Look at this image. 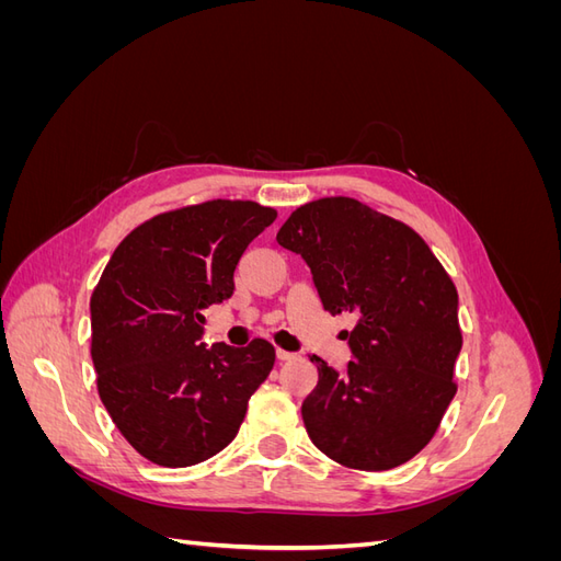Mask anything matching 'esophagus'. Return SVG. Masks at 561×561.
<instances>
[{"instance_id": "obj_1", "label": "esophagus", "mask_w": 561, "mask_h": 561, "mask_svg": "<svg viewBox=\"0 0 561 561\" xmlns=\"http://www.w3.org/2000/svg\"><path fill=\"white\" fill-rule=\"evenodd\" d=\"M276 358H278L280 363H287V360H297L299 355H297V353H290V351H285V348H278V351H276Z\"/></svg>"}]
</instances>
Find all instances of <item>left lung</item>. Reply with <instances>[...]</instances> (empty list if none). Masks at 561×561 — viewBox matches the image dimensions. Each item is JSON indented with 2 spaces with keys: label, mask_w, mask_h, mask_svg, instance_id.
I'll list each match as a JSON object with an SVG mask.
<instances>
[{
  "label": "left lung",
  "mask_w": 561,
  "mask_h": 561,
  "mask_svg": "<svg viewBox=\"0 0 561 561\" xmlns=\"http://www.w3.org/2000/svg\"><path fill=\"white\" fill-rule=\"evenodd\" d=\"M309 264L322 309L355 313L353 360L339 375L311 355L301 404L311 443L355 470H390L426 447L451 398L463 336L458 293L421 236L348 196L299 206L276 236Z\"/></svg>",
  "instance_id": "8db88e82"
}]
</instances>
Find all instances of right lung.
Listing matches in <instances>:
<instances>
[{
    "label": "right lung",
    "mask_w": 561,
    "mask_h": 561,
    "mask_svg": "<svg viewBox=\"0 0 561 561\" xmlns=\"http://www.w3.org/2000/svg\"><path fill=\"white\" fill-rule=\"evenodd\" d=\"M276 210L213 198L154 215L118 243L91 295L98 393L147 461L184 468L222 451L276 348L201 344L203 309L233 293V271Z\"/></svg>",
    "instance_id": "1"
}]
</instances>
